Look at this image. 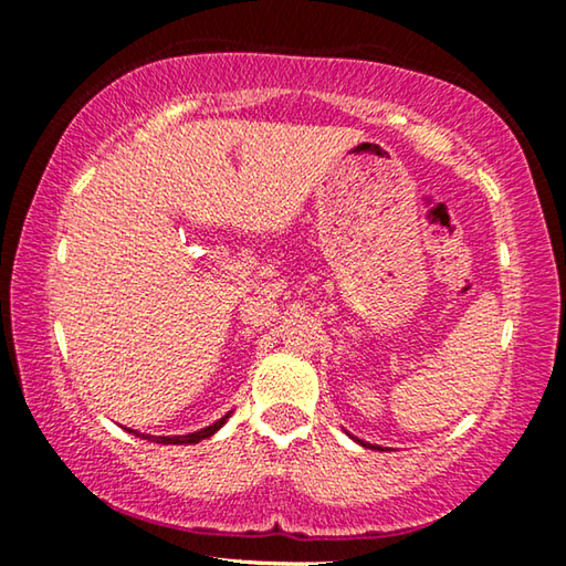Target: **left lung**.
Here are the masks:
<instances>
[{"label":"left lung","instance_id":"left-lung-1","mask_svg":"<svg viewBox=\"0 0 566 566\" xmlns=\"http://www.w3.org/2000/svg\"><path fill=\"white\" fill-rule=\"evenodd\" d=\"M354 439V442H357V444H361V447H369V449H379V447H375V444H369V442H361V439H357V437H352Z\"/></svg>","mask_w":566,"mask_h":566}]
</instances>
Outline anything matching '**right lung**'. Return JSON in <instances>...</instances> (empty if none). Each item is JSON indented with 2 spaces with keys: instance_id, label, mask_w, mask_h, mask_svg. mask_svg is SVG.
Listing matches in <instances>:
<instances>
[{
  "instance_id": "1",
  "label": "right lung",
  "mask_w": 566,
  "mask_h": 566,
  "mask_svg": "<svg viewBox=\"0 0 566 566\" xmlns=\"http://www.w3.org/2000/svg\"><path fill=\"white\" fill-rule=\"evenodd\" d=\"M229 417H232V411H227V415L222 419H217L214 424H209L205 429H199V432H191V434H185V437H151V434H139L137 429H127V432H132L134 437L149 439V442H157V444H197V442H202V439H209L214 432H219V429L227 424Z\"/></svg>"
}]
</instances>
